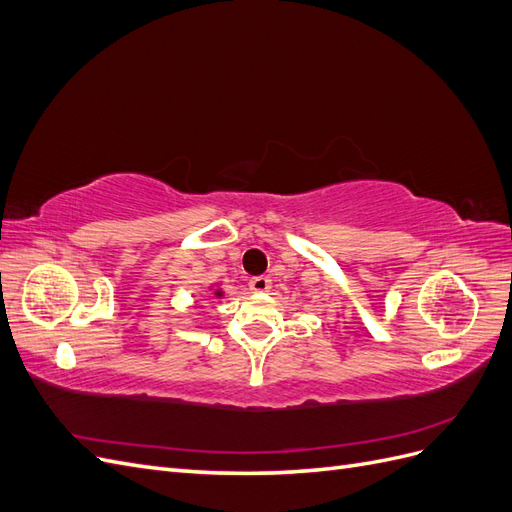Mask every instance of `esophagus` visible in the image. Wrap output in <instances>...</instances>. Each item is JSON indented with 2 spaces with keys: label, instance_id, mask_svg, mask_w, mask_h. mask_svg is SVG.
Here are the masks:
<instances>
[{
  "label": "esophagus",
  "instance_id": "1",
  "mask_svg": "<svg viewBox=\"0 0 512 512\" xmlns=\"http://www.w3.org/2000/svg\"><path fill=\"white\" fill-rule=\"evenodd\" d=\"M250 288H252L254 292H267V290L271 288V277H267V275H256V277H252V280H250Z\"/></svg>",
  "mask_w": 512,
  "mask_h": 512
}]
</instances>
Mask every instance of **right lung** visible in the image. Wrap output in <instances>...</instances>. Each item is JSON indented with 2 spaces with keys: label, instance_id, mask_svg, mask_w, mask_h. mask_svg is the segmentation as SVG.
<instances>
[{
  "label": "right lung",
  "instance_id": "right-lung-1",
  "mask_svg": "<svg viewBox=\"0 0 512 512\" xmlns=\"http://www.w3.org/2000/svg\"><path fill=\"white\" fill-rule=\"evenodd\" d=\"M215 294H218V297H222V292H220V290H218V292H215Z\"/></svg>",
  "mask_w": 512,
  "mask_h": 512
}]
</instances>
